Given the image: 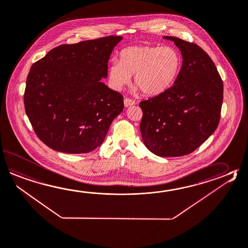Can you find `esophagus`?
I'll list each match as a JSON object with an SVG mask.
<instances>
[{
	"mask_svg": "<svg viewBox=\"0 0 248 248\" xmlns=\"http://www.w3.org/2000/svg\"><path fill=\"white\" fill-rule=\"evenodd\" d=\"M124 106L127 108V107L134 105V104H135V101L132 100V99H130V98H124Z\"/></svg>",
	"mask_w": 248,
	"mask_h": 248,
	"instance_id": "1",
	"label": "esophagus"
}]
</instances>
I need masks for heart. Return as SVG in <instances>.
I'll use <instances>...</instances> for the list:
<instances>
[{"instance_id": "heart-1", "label": "heart", "mask_w": 248, "mask_h": 248, "mask_svg": "<svg viewBox=\"0 0 248 248\" xmlns=\"http://www.w3.org/2000/svg\"><path fill=\"white\" fill-rule=\"evenodd\" d=\"M108 67V84L115 91L128 86L134 74V84L146 95H158L171 86L180 71L182 61L170 46H127Z\"/></svg>"}]
</instances>
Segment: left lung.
<instances>
[{
    "label": "left lung",
    "instance_id": "1",
    "mask_svg": "<svg viewBox=\"0 0 248 248\" xmlns=\"http://www.w3.org/2000/svg\"><path fill=\"white\" fill-rule=\"evenodd\" d=\"M181 51L183 63L174 85L140 103V132L155 155L177 157L191 154L217 128L223 84L212 59L197 44L164 36Z\"/></svg>",
    "mask_w": 248,
    "mask_h": 248
}]
</instances>
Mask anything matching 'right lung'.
I'll return each mask as SVG.
<instances>
[{"instance_id": "right-lung-1", "label": "right lung", "mask_w": 248, "mask_h": 248, "mask_svg": "<svg viewBox=\"0 0 248 248\" xmlns=\"http://www.w3.org/2000/svg\"><path fill=\"white\" fill-rule=\"evenodd\" d=\"M121 36L51 49L31 67L24 102L36 135L56 151L84 154L104 141L124 109L123 95L101 82Z\"/></svg>"}]
</instances>
